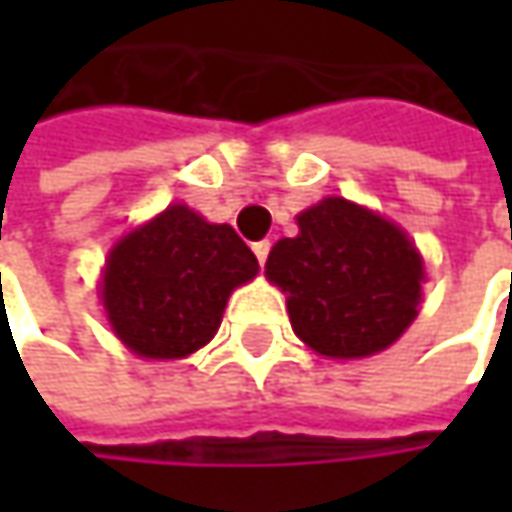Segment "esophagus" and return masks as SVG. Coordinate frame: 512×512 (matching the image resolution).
I'll list each match as a JSON object with an SVG mask.
<instances>
[{"instance_id": "1", "label": "esophagus", "mask_w": 512, "mask_h": 512, "mask_svg": "<svg viewBox=\"0 0 512 512\" xmlns=\"http://www.w3.org/2000/svg\"><path fill=\"white\" fill-rule=\"evenodd\" d=\"M253 253H256L259 265H265L267 253H270V242H267V239H262V242H253Z\"/></svg>"}]
</instances>
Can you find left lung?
<instances>
[{
  "instance_id": "obj_1",
  "label": "left lung",
  "mask_w": 512,
  "mask_h": 512,
  "mask_svg": "<svg viewBox=\"0 0 512 512\" xmlns=\"http://www.w3.org/2000/svg\"><path fill=\"white\" fill-rule=\"evenodd\" d=\"M265 273L287 293L296 336L316 353L359 359L393 344L422 299V256L393 222L330 196L276 242Z\"/></svg>"
}]
</instances>
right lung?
Returning a JSON list of instances; mask_svg holds the SVG:
<instances>
[{
	"instance_id": "right-lung-1",
	"label": "right lung",
	"mask_w": 512,
	"mask_h": 512,
	"mask_svg": "<svg viewBox=\"0 0 512 512\" xmlns=\"http://www.w3.org/2000/svg\"><path fill=\"white\" fill-rule=\"evenodd\" d=\"M256 270L253 250L233 227L173 205L110 250L102 302L133 353L182 359L213 339L230 290Z\"/></svg>"
}]
</instances>
